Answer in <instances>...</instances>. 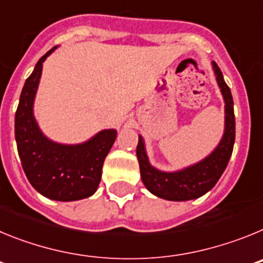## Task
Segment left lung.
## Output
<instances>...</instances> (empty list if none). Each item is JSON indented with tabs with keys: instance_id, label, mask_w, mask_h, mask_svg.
Returning <instances> with one entry per match:
<instances>
[{
	"instance_id": "1",
	"label": "left lung",
	"mask_w": 263,
	"mask_h": 263,
	"mask_svg": "<svg viewBox=\"0 0 263 263\" xmlns=\"http://www.w3.org/2000/svg\"><path fill=\"white\" fill-rule=\"evenodd\" d=\"M216 79L225 100V133L220 145L205 159L178 173H162L150 166L145 152L142 137L139 136L137 145V158L139 162L141 178L148 191L155 196L173 201L197 199L212 190L225 171L233 152L236 138L233 97L231 89L222 78L221 69L213 62Z\"/></svg>"
}]
</instances>
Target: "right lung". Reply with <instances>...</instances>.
<instances>
[{"mask_svg":"<svg viewBox=\"0 0 263 263\" xmlns=\"http://www.w3.org/2000/svg\"><path fill=\"white\" fill-rule=\"evenodd\" d=\"M50 50L36 63L26 79L15 111V141L23 171L43 196L58 201H73L96 192L104 159L117 137L113 129L103 130L83 145L67 146L46 138L32 116L42 66Z\"/></svg>","mask_w":263,"mask_h":263,"instance_id":"1","label":"right lung"}]
</instances>
